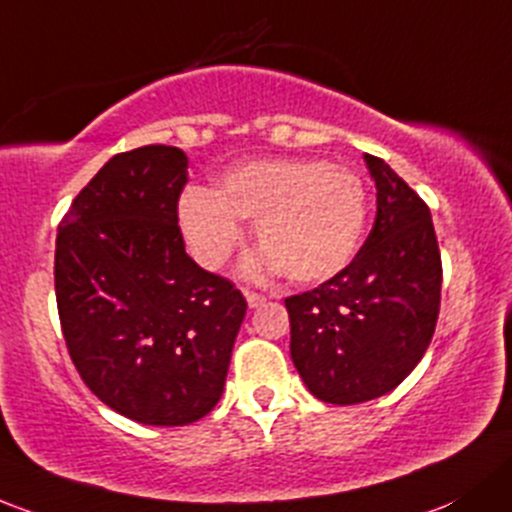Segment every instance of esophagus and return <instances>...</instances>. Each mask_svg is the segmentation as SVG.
Instances as JSON below:
<instances>
[{"label": "esophagus", "mask_w": 512, "mask_h": 512, "mask_svg": "<svg viewBox=\"0 0 512 512\" xmlns=\"http://www.w3.org/2000/svg\"><path fill=\"white\" fill-rule=\"evenodd\" d=\"M245 299H247V306H250V309H257V306H262L267 301V297H262V294H257V292H245Z\"/></svg>", "instance_id": "obj_1"}]
</instances>
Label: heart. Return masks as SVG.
I'll return each mask as SVG.
<instances>
[{"label":"heart","instance_id":"obj_1","mask_svg":"<svg viewBox=\"0 0 512 512\" xmlns=\"http://www.w3.org/2000/svg\"><path fill=\"white\" fill-rule=\"evenodd\" d=\"M368 191L348 166L321 159H250L230 166L215 191L181 196L179 223L198 265H225L255 220L257 267L319 284L353 260L365 233Z\"/></svg>","mask_w":512,"mask_h":512}]
</instances>
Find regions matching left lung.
<instances>
[{
	"mask_svg": "<svg viewBox=\"0 0 512 512\" xmlns=\"http://www.w3.org/2000/svg\"><path fill=\"white\" fill-rule=\"evenodd\" d=\"M378 213L351 265L289 297L294 368L314 397L358 405L395 390L434 336L441 257L427 203L383 159L365 154Z\"/></svg>",
	"mask_w": 512,
	"mask_h": 512,
	"instance_id": "1",
	"label": "left lung"
}]
</instances>
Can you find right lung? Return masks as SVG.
I'll use <instances>...</instances> for the list:
<instances>
[{
  "label": "right lung",
  "mask_w": 512,
  "mask_h": 512,
  "mask_svg": "<svg viewBox=\"0 0 512 512\" xmlns=\"http://www.w3.org/2000/svg\"><path fill=\"white\" fill-rule=\"evenodd\" d=\"M188 157L117 154L75 196L56 238V301L83 383L122 417L198 422L218 405L245 297L186 255L176 218Z\"/></svg>",
  "instance_id": "add662e5"
}]
</instances>
